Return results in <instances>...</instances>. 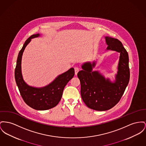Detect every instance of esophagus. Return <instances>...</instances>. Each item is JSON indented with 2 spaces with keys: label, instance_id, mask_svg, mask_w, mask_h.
<instances>
[{
  "label": "esophagus",
  "instance_id": "1",
  "mask_svg": "<svg viewBox=\"0 0 146 146\" xmlns=\"http://www.w3.org/2000/svg\"><path fill=\"white\" fill-rule=\"evenodd\" d=\"M74 70H75V74H76V75H77L78 72L79 70V68L78 67H74Z\"/></svg>",
  "mask_w": 146,
  "mask_h": 146
}]
</instances>
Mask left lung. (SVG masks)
Instances as JSON below:
<instances>
[{
    "instance_id": "8db88e82",
    "label": "left lung",
    "mask_w": 146,
    "mask_h": 146,
    "mask_svg": "<svg viewBox=\"0 0 146 146\" xmlns=\"http://www.w3.org/2000/svg\"><path fill=\"white\" fill-rule=\"evenodd\" d=\"M108 46L107 50L120 52L118 72L115 82L100 75L98 72H93L95 62L85 63L83 70L78 73L80 82V93L86 105L95 110L105 111L115 106L123 94L129 80V54L118 39L105 37Z\"/></svg>"
}]
</instances>
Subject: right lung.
Returning <instances> with one entry per match:
<instances>
[{"mask_svg":"<svg viewBox=\"0 0 146 146\" xmlns=\"http://www.w3.org/2000/svg\"><path fill=\"white\" fill-rule=\"evenodd\" d=\"M40 35H31L26 40L20 51L15 69V78L20 95L26 104L37 110H46L55 107L60 102L63 89L69 81L74 76V69H69L66 72L60 75L46 86L36 88L27 86L24 81L21 71V62L23 52L31 39Z\"/></svg>","mask_w":146,"mask_h":146,"instance_id":"obj_1","label":"right lung"}]
</instances>
